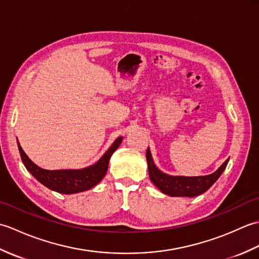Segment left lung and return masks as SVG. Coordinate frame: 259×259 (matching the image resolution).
I'll return each mask as SVG.
<instances>
[{"label": "left lung", "mask_w": 259, "mask_h": 259, "mask_svg": "<svg viewBox=\"0 0 259 259\" xmlns=\"http://www.w3.org/2000/svg\"><path fill=\"white\" fill-rule=\"evenodd\" d=\"M146 157L150 180L161 192L171 197H196L203 194L221 177L229 160L227 159L211 175L198 176V177H184V176H170L159 170L152 160L149 148L147 149Z\"/></svg>", "instance_id": "obj_1"}]
</instances>
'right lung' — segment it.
<instances>
[{"instance_id": "right-lung-1", "label": "right lung", "mask_w": 259, "mask_h": 259, "mask_svg": "<svg viewBox=\"0 0 259 259\" xmlns=\"http://www.w3.org/2000/svg\"><path fill=\"white\" fill-rule=\"evenodd\" d=\"M122 137L115 139L112 146L109 148L106 153L100 158V160L92 164L90 167L83 169H69V170H46L30 160L26 153L22 149V147L19 146V151L23 161L25 168L32 174L33 177L40 181L42 185L48 187L49 189L54 190L60 194L70 195L76 194V192L85 191L93 188L97 184L100 183L107 174L109 160L111 158L112 153L118 149Z\"/></svg>"}]
</instances>
